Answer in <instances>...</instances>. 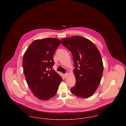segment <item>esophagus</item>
<instances>
[{
	"label": "esophagus",
	"mask_w": 126,
	"mask_h": 126,
	"mask_svg": "<svg viewBox=\"0 0 126 126\" xmlns=\"http://www.w3.org/2000/svg\"><path fill=\"white\" fill-rule=\"evenodd\" d=\"M67 76H68V74H67V73H66V74H64V77H65V78H66V77H67Z\"/></svg>",
	"instance_id": "esophagus-1"
}]
</instances>
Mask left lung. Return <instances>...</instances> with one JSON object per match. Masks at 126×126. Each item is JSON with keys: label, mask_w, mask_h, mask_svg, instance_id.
Returning a JSON list of instances; mask_svg holds the SVG:
<instances>
[{"label": "left lung", "mask_w": 126, "mask_h": 126, "mask_svg": "<svg viewBox=\"0 0 126 126\" xmlns=\"http://www.w3.org/2000/svg\"><path fill=\"white\" fill-rule=\"evenodd\" d=\"M61 43L71 52L74 61L76 83L71 93L80 98L89 97L98 88L103 71L99 50L93 42L82 36L62 39Z\"/></svg>", "instance_id": "left-lung-1"}]
</instances>
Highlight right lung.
Instances as JSON below:
<instances>
[{"instance_id": "obj_1", "label": "right lung", "mask_w": 126, "mask_h": 126, "mask_svg": "<svg viewBox=\"0 0 126 126\" xmlns=\"http://www.w3.org/2000/svg\"><path fill=\"white\" fill-rule=\"evenodd\" d=\"M61 41L57 38L38 39L32 42L25 51L23 67L26 81L33 94L46 101L54 97L62 78L52 69L54 52Z\"/></svg>"}]
</instances>
